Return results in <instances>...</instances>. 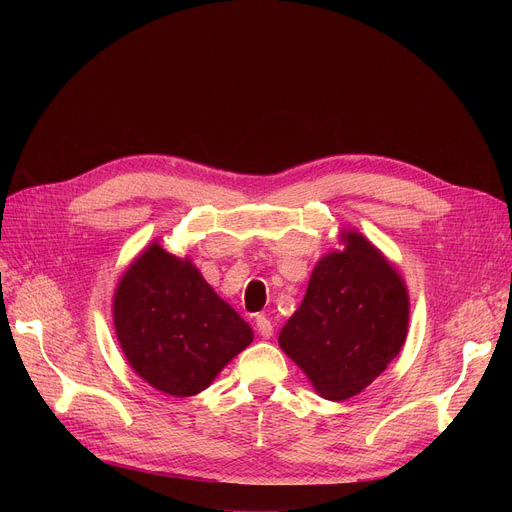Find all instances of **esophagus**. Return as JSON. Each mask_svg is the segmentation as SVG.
I'll return each mask as SVG.
<instances>
[{"instance_id": "34e87169", "label": "esophagus", "mask_w": 512, "mask_h": 512, "mask_svg": "<svg viewBox=\"0 0 512 512\" xmlns=\"http://www.w3.org/2000/svg\"><path fill=\"white\" fill-rule=\"evenodd\" d=\"M255 328H257V332H259L263 338H270V336L274 334L272 321L267 319L265 315H257V317H255Z\"/></svg>"}]
</instances>
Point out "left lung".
I'll return each mask as SVG.
<instances>
[{"label":"left lung","mask_w":512,"mask_h":512,"mask_svg":"<svg viewBox=\"0 0 512 512\" xmlns=\"http://www.w3.org/2000/svg\"><path fill=\"white\" fill-rule=\"evenodd\" d=\"M340 238L344 249L319 259L278 338L317 394L336 402L382 375L409 328L407 286L392 263L359 232Z\"/></svg>","instance_id":"left-lung-1"}]
</instances>
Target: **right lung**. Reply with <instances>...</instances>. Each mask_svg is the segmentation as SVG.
Instances as JSON below:
<instances>
[{
	"label": "right lung",
	"instance_id": "add662e5",
	"mask_svg": "<svg viewBox=\"0 0 512 512\" xmlns=\"http://www.w3.org/2000/svg\"><path fill=\"white\" fill-rule=\"evenodd\" d=\"M114 326L130 367L176 398L205 390L253 330L203 280L191 259L149 245L118 282Z\"/></svg>",
	"mask_w": 512,
	"mask_h": 512
}]
</instances>
